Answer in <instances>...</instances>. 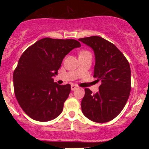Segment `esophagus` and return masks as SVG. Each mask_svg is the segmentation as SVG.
<instances>
[{
	"label": "esophagus",
	"mask_w": 149,
	"mask_h": 149,
	"mask_svg": "<svg viewBox=\"0 0 149 149\" xmlns=\"http://www.w3.org/2000/svg\"><path fill=\"white\" fill-rule=\"evenodd\" d=\"M77 88V85H71V90H72V91L75 90V89H76Z\"/></svg>",
	"instance_id": "esophagus-1"
}]
</instances>
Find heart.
Returning <instances> with one entry per match:
<instances>
[{
  "mask_svg": "<svg viewBox=\"0 0 149 149\" xmlns=\"http://www.w3.org/2000/svg\"><path fill=\"white\" fill-rule=\"evenodd\" d=\"M85 55H91V54L90 52H89L88 50H86V49L81 50V52L79 53V56H85Z\"/></svg>",
  "mask_w": 149,
  "mask_h": 149,
  "instance_id": "b5f03b06",
  "label": "heart"
}]
</instances>
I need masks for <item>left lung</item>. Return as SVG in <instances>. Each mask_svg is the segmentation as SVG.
Wrapping results in <instances>:
<instances>
[{
    "instance_id": "left-lung-1",
    "label": "left lung",
    "mask_w": 149,
    "mask_h": 149,
    "mask_svg": "<svg viewBox=\"0 0 149 149\" xmlns=\"http://www.w3.org/2000/svg\"><path fill=\"white\" fill-rule=\"evenodd\" d=\"M79 40L94 51L93 77L102 82L96 93L85 89L81 101L82 112L87 118L96 123L110 121L121 113L130 96V64L117 47L104 38L92 36Z\"/></svg>"
}]
</instances>
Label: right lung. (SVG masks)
Here are the masks:
<instances>
[{"label": "right lung", "instance_id": "1", "mask_svg": "<svg viewBox=\"0 0 149 149\" xmlns=\"http://www.w3.org/2000/svg\"><path fill=\"white\" fill-rule=\"evenodd\" d=\"M79 47L74 39L44 38L22 54L13 72L14 92L22 110L32 119L48 121L62 112L70 85L57 84L53 77L64 57Z\"/></svg>", "mask_w": 149, "mask_h": 149}]
</instances>
